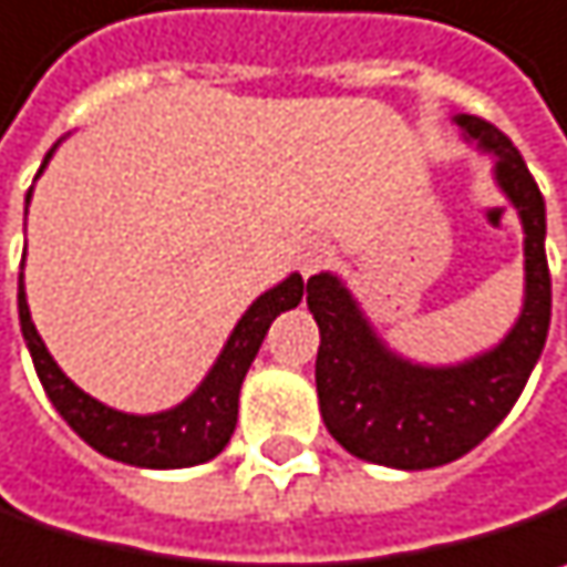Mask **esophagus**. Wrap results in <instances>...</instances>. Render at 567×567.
Instances as JSON below:
<instances>
[{
    "mask_svg": "<svg viewBox=\"0 0 567 567\" xmlns=\"http://www.w3.org/2000/svg\"><path fill=\"white\" fill-rule=\"evenodd\" d=\"M328 261H331V248L322 245V241H309L299 251V270H302V277H312L316 270L326 268Z\"/></svg>",
    "mask_w": 567,
    "mask_h": 567,
    "instance_id": "34e87169",
    "label": "esophagus"
}]
</instances>
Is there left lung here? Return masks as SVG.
Segmentation results:
<instances>
[{
	"label": "left lung",
	"instance_id": "1",
	"mask_svg": "<svg viewBox=\"0 0 567 567\" xmlns=\"http://www.w3.org/2000/svg\"><path fill=\"white\" fill-rule=\"evenodd\" d=\"M453 121L495 156L497 185L524 223L526 297L507 338L466 363L421 367L382 344L334 274H316L306 284V302L322 338L316 389L328 434L367 463L409 472L453 463L495 431L520 399L553 319L546 200L524 156L488 121L472 114Z\"/></svg>",
	"mask_w": 567,
	"mask_h": 567
}]
</instances>
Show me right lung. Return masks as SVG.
<instances>
[{
  "mask_svg": "<svg viewBox=\"0 0 567 567\" xmlns=\"http://www.w3.org/2000/svg\"><path fill=\"white\" fill-rule=\"evenodd\" d=\"M50 156H53V150L47 153L43 165L50 162ZM28 200H31V190H28L24 204ZM302 293H306L302 277L290 274L284 284H277L265 297L255 299L245 309L239 326L233 328L223 354L216 357L213 370L207 373V380L197 385V392L182 405L158 411V414H124V411L107 409L89 392H82L56 367V360L43 348L41 334L31 322L21 274H18V319H21V334L28 341V351H31L47 399L53 402V409L63 414V421L79 437L89 446H95L101 456L127 463V466L185 468L207 463L216 453H223V446L229 443L236 421H239L241 380L258 354L270 322L280 312L299 306Z\"/></svg>",
  "mask_w": 567,
  "mask_h": 567,
  "instance_id": "1",
  "label": "right lung"
}]
</instances>
